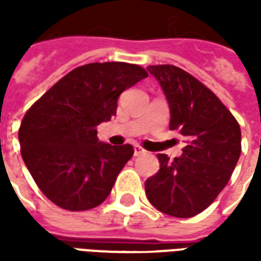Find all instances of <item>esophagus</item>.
Returning <instances> with one entry per match:
<instances>
[{"label": "esophagus", "instance_id": "esophagus-1", "mask_svg": "<svg viewBox=\"0 0 261 261\" xmlns=\"http://www.w3.org/2000/svg\"><path fill=\"white\" fill-rule=\"evenodd\" d=\"M134 150H135V156H140V154H145L146 153L145 149H143L140 145H135Z\"/></svg>", "mask_w": 261, "mask_h": 261}]
</instances>
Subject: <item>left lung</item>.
<instances>
[{
	"label": "left lung",
	"mask_w": 261,
	"mask_h": 261,
	"mask_svg": "<svg viewBox=\"0 0 261 261\" xmlns=\"http://www.w3.org/2000/svg\"><path fill=\"white\" fill-rule=\"evenodd\" d=\"M170 105V129L186 136L182 156L157 154L160 170L145 182L150 204L163 214L191 218L228 184L242 151L236 118L210 88L173 64L149 66Z\"/></svg>",
	"instance_id": "obj_1"
}]
</instances>
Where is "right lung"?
<instances>
[{"label": "right lung", "mask_w": 261, "mask_h": 261, "mask_svg": "<svg viewBox=\"0 0 261 261\" xmlns=\"http://www.w3.org/2000/svg\"><path fill=\"white\" fill-rule=\"evenodd\" d=\"M147 75L145 68L130 63L84 64L27 111L18 132L22 159L53 204L87 211L110 195L134 147L99 143L97 126L116 115L121 92Z\"/></svg>", "instance_id": "1"}]
</instances>
